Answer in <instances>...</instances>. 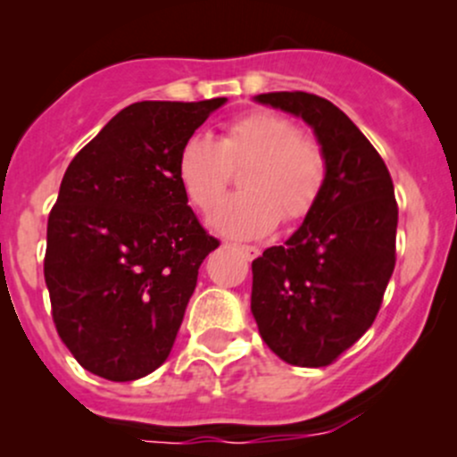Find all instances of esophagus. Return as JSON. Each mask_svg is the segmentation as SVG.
I'll return each instance as SVG.
<instances>
[{
	"mask_svg": "<svg viewBox=\"0 0 457 457\" xmlns=\"http://www.w3.org/2000/svg\"><path fill=\"white\" fill-rule=\"evenodd\" d=\"M237 250L241 252L243 258H247V261H254V258L261 256V250H258L256 245H238Z\"/></svg>",
	"mask_w": 457,
	"mask_h": 457,
	"instance_id": "obj_1",
	"label": "esophagus"
}]
</instances>
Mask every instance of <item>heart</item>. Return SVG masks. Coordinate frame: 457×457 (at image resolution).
Listing matches in <instances>:
<instances>
[{"instance_id":"b5f03b06","label":"heart","mask_w":457,"mask_h":457,"mask_svg":"<svg viewBox=\"0 0 457 457\" xmlns=\"http://www.w3.org/2000/svg\"><path fill=\"white\" fill-rule=\"evenodd\" d=\"M245 192L223 199L210 225L229 238H261L285 216L289 223L314 212L327 181V159L289 117L254 110L225 126L223 137L192 135L179 152V179L195 205L210 210L228 187L234 165L250 163Z\"/></svg>"}]
</instances>
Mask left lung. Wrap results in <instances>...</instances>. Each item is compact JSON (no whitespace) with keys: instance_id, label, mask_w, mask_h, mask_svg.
<instances>
[{"instance_id":"obj_1","label":"left lung","mask_w":457,"mask_h":457,"mask_svg":"<svg viewBox=\"0 0 457 457\" xmlns=\"http://www.w3.org/2000/svg\"><path fill=\"white\" fill-rule=\"evenodd\" d=\"M254 101L314 130L327 181L285 245L252 262V314L280 361L325 367L370 329L394 274V183L376 147L331 101L310 92H267Z\"/></svg>"}]
</instances>
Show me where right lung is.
I'll return each instance as SVG.
<instances>
[{
	"mask_svg": "<svg viewBox=\"0 0 457 457\" xmlns=\"http://www.w3.org/2000/svg\"><path fill=\"white\" fill-rule=\"evenodd\" d=\"M225 101L128 105L63 174L46 287L59 336L95 376L137 380L172 352L201 262L219 247L187 205L179 152Z\"/></svg>",
	"mask_w": 457,
	"mask_h": 457,
	"instance_id": "right-lung-1",
	"label": "right lung"
}]
</instances>
